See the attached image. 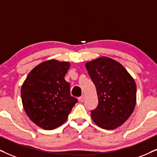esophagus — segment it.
Listing matches in <instances>:
<instances>
[{"instance_id": "34e87169", "label": "esophagus", "mask_w": 157, "mask_h": 157, "mask_svg": "<svg viewBox=\"0 0 157 157\" xmlns=\"http://www.w3.org/2000/svg\"><path fill=\"white\" fill-rule=\"evenodd\" d=\"M84 99H85V96H84V95H82V96H81L80 97H79V98H78V100L80 101V102H82L83 101H84Z\"/></svg>"}]
</instances>
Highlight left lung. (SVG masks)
Segmentation results:
<instances>
[{"label": "left lung", "instance_id": "left-lung-1", "mask_svg": "<svg viewBox=\"0 0 157 157\" xmlns=\"http://www.w3.org/2000/svg\"><path fill=\"white\" fill-rule=\"evenodd\" d=\"M96 88L98 104L91 110L97 125L114 130L122 124L133 112L136 103V85L120 63L108 57H100L85 64Z\"/></svg>", "mask_w": 157, "mask_h": 157}]
</instances>
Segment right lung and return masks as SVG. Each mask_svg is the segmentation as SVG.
<instances>
[{"instance_id":"1","label":"right lung","mask_w":157,"mask_h":157,"mask_svg":"<svg viewBox=\"0 0 157 157\" xmlns=\"http://www.w3.org/2000/svg\"><path fill=\"white\" fill-rule=\"evenodd\" d=\"M69 63L48 60L35 67L24 82L21 97L25 111L35 124L53 130L67 120L77 99L64 80Z\"/></svg>"}]
</instances>
